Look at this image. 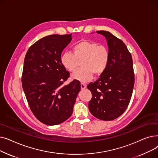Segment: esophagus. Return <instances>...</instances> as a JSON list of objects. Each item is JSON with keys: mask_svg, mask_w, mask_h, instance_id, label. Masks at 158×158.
Segmentation results:
<instances>
[{"mask_svg": "<svg viewBox=\"0 0 158 158\" xmlns=\"http://www.w3.org/2000/svg\"><path fill=\"white\" fill-rule=\"evenodd\" d=\"M81 89H85L86 88V85H85L84 83H81Z\"/></svg>", "mask_w": 158, "mask_h": 158, "instance_id": "esophagus-1", "label": "esophagus"}]
</instances>
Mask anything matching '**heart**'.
I'll return each mask as SVG.
<instances>
[{"instance_id":"obj_1","label":"heart","mask_w":158,"mask_h":158,"mask_svg":"<svg viewBox=\"0 0 158 158\" xmlns=\"http://www.w3.org/2000/svg\"><path fill=\"white\" fill-rule=\"evenodd\" d=\"M109 60L110 53L105 46L88 40H83L75 45L73 54L64 52L61 56V64L70 72L76 69L78 61L82 60V68L71 75L72 79L81 82L89 81L94 76V73L97 76L101 75L106 69Z\"/></svg>"}]
</instances>
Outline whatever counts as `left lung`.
Here are the masks:
<instances>
[{
	"mask_svg": "<svg viewBox=\"0 0 158 158\" xmlns=\"http://www.w3.org/2000/svg\"><path fill=\"white\" fill-rule=\"evenodd\" d=\"M97 32L106 39L110 60L100 78L87 86L92 94L88 107L95 117L110 121L119 117L129 104L135 84L133 63L121 40L108 31Z\"/></svg>",
	"mask_w": 158,
	"mask_h": 158,
	"instance_id": "8db88e82",
	"label": "left lung"
}]
</instances>
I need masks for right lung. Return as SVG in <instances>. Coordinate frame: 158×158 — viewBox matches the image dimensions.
<instances>
[{
  "label": "right lung",
  "mask_w": 158,
  "mask_h": 158,
  "mask_svg": "<svg viewBox=\"0 0 158 158\" xmlns=\"http://www.w3.org/2000/svg\"><path fill=\"white\" fill-rule=\"evenodd\" d=\"M71 40L72 34L44 37L29 47L25 56L23 92L32 113L48 126L57 125L70 117L81 90L78 81L63 85L70 73L61 64V56Z\"/></svg>",
  "instance_id": "1"
}]
</instances>
